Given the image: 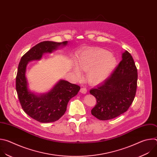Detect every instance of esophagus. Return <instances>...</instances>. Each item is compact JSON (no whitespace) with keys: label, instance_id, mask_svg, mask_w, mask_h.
<instances>
[{"label":"esophagus","instance_id":"obj_1","mask_svg":"<svg viewBox=\"0 0 157 157\" xmlns=\"http://www.w3.org/2000/svg\"><path fill=\"white\" fill-rule=\"evenodd\" d=\"M80 92L82 94H86L87 93V89L86 87H81L80 89Z\"/></svg>","mask_w":157,"mask_h":157}]
</instances>
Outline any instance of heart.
Returning a JSON list of instances; mask_svg holds the SVG:
<instances>
[{"mask_svg":"<svg viewBox=\"0 0 157 157\" xmlns=\"http://www.w3.org/2000/svg\"><path fill=\"white\" fill-rule=\"evenodd\" d=\"M117 59L114 56L102 50H87L81 52L78 56L77 64L73 66V71L78 76H81L79 69L87 71L88 81L97 84L105 80L115 68Z\"/></svg>","mask_w":157,"mask_h":157,"instance_id":"b5f03b06","label":"heart"}]
</instances>
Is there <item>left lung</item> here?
<instances>
[{
    "label": "left lung",
    "instance_id": "1",
    "mask_svg": "<svg viewBox=\"0 0 157 157\" xmlns=\"http://www.w3.org/2000/svg\"><path fill=\"white\" fill-rule=\"evenodd\" d=\"M137 69L132 55L125 51L122 59L103 82L90 90L96 99L91 114L107 121L126 112L135 98L137 87Z\"/></svg>",
    "mask_w": 157,
    "mask_h": 157
}]
</instances>
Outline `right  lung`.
Masks as SVG:
<instances>
[{"mask_svg":"<svg viewBox=\"0 0 157 157\" xmlns=\"http://www.w3.org/2000/svg\"><path fill=\"white\" fill-rule=\"evenodd\" d=\"M67 43V41L62 43L50 41L40 42L24 55L18 64L16 76L18 98L25 113L38 122L48 123L60 119L65 113L69 101L78 94L80 87L60 80L49 93L36 96L28 90L25 77L27 65L30 61L41 59L44 53H51L60 44L66 45Z\"/></svg>","mask_w":157,"mask_h":157,"instance_id":"add662e5","label":"right lung"}]
</instances>
